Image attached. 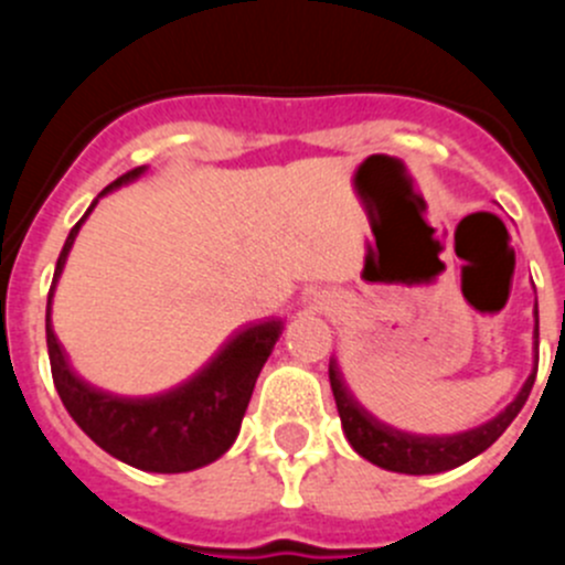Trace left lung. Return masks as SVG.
I'll return each mask as SVG.
<instances>
[{"instance_id":"obj_1","label":"left lung","mask_w":565,"mask_h":565,"mask_svg":"<svg viewBox=\"0 0 565 565\" xmlns=\"http://www.w3.org/2000/svg\"><path fill=\"white\" fill-rule=\"evenodd\" d=\"M535 339H539V309H535ZM535 347H539V341H535ZM328 374L335 407H339L341 426H344V435L347 440H350V446L355 448L363 459L372 461V465L385 467V470L393 472H407V476H431V472L454 470V467L465 465V461H470L481 451H487V448L509 429V424L520 415V409L525 407L530 388H533L535 383L533 369V374L527 377L520 396H516L498 418L478 426V429L461 431V435L451 437H418L407 435V431L391 429V426L380 424L374 415H369L366 409L352 398V393L347 391L335 361H330Z\"/></svg>"}]
</instances>
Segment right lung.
<instances>
[{
	"mask_svg": "<svg viewBox=\"0 0 565 565\" xmlns=\"http://www.w3.org/2000/svg\"><path fill=\"white\" fill-rule=\"evenodd\" d=\"M145 169L147 167H136L117 177L111 185L100 191V196L122 182L136 180L139 174H145ZM95 204L98 199L89 204L84 218L93 213ZM84 218L73 226L62 246L54 281L65 267L67 250L76 241ZM51 295H54V287L49 289V306H45V344H49L51 377H54L56 393H60L65 409L89 440L98 443L106 454L125 465L147 472L196 470L230 451L241 431L256 377L270 358L273 344L281 335V322L254 324V328L237 333L204 372H199L191 383L180 385L177 391L156 398H119L87 385L67 366L65 352L51 328Z\"/></svg>",
	"mask_w": 565,
	"mask_h": 565,
	"instance_id": "1",
	"label": "right lung"
}]
</instances>
